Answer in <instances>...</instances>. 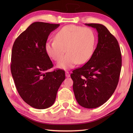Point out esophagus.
Returning <instances> with one entry per match:
<instances>
[{
	"instance_id": "obj_1",
	"label": "esophagus",
	"mask_w": 133,
	"mask_h": 133,
	"mask_svg": "<svg viewBox=\"0 0 133 133\" xmlns=\"http://www.w3.org/2000/svg\"><path fill=\"white\" fill-rule=\"evenodd\" d=\"M65 74H66V77L67 78H69L70 77V74L69 72H68V71H66V72H65Z\"/></svg>"
}]
</instances>
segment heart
Instances as JSON below:
<instances>
[{
	"label": "heart",
	"instance_id": "b5f03b06",
	"mask_svg": "<svg viewBox=\"0 0 133 133\" xmlns=\"http://www.w3.org/2000/svg\"><path fill=\"white\" fill-rule=\"evenodd\" d=\"M54 39L44 45L45 51L49 57L58 61L65 52H68L57 63L59 69L68 70L78 63H85L94 51L95 34L88 27L67 25L55 34Z\"/></svg>",
	"mask_w": 133,
	"mask_h": 133
}]
</instances>
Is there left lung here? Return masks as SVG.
Here are the masks:
<instances>
[{
	"label": "left lung",
	"instance_id": "8db88e82",
	"mask_svg": "<svg viewBox=\"0 0 133 133\" xmlns=\"http://www.w3.org/2000/svg\"><path fill=\"white\" fill-rule=\"evenodd\" d=\"M97 30L98 44L91 58L72 71L73 91L76 100L84 108L99 107L111 97L119 81L122 57L119 44L102 24L86 23Z\"/></svg>",
	"mask_w": 133,
	"mask_h": 133
}]
</instances>
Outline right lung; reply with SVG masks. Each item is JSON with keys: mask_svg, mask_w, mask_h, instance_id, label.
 Masks as SVG:
<instances>
[{"mask_svg": "<svg viewBox=\"0 0 133 133\" xmlns=\"http://www.w3.org/2000/svg\"><path fill=\"white\" fill-rule=\"evenodd\" d=\"M59 26L34 22L13 44L11 74L19 94L34 108L44 109L51 106L65 79L63 70L49 71L53 64L44 50L48 36Z\"/></svg>", "mask_w": 133, "mask_h": 133, "instance_id": "right-lung-1", "label": "right lung"}]
</instances>
